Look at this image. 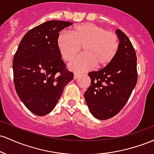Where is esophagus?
<instances>
[{
    "instance_id": "esophagus-1",
    "label": "esophagus",
    "mask_w": 154,
    "mask_h": 154,
    "mask_svg": "<svg viewBox=\"0 0 154 154\" xmlns=\"http://www.w3.org/2000/svg\"><path fill=\"white\" fill-rule=\"evenodd\" d=\"M79 76H80V75H79V74L75 73V75H74V79H77L79 77Z\"/></svg>"
}]
</instances>
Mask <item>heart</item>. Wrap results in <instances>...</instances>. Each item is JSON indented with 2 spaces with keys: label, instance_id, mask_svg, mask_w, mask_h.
<instances>
[{
  "label": "heart",
  "instance_id": "b5f03b06",
  "mask_svg": "<svg viewBox=\"0 0 154 154\" xmlns=\"http://www.w3.org/2000/svg\"><path fill=\"white\" fill-rule=\"evenodd\" d=\"M57 46L62 59L71 61L82 48L83 54L69 65L72 70L85 72L95 66L102 69L110 64L119 49V39L115 33L91 23H84L72 28V34L58 35Z\"/></svg>",
  "mask_w": 154,
  "mask_h": 154
}]
</instances>
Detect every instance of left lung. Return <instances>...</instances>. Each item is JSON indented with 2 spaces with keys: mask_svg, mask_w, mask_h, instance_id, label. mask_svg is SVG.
I'll list each match as a JSON object with an SVG mask.
<instances>
[{
  "mask_svg": "<svg viewBox=\"0 0 154 154\" xmlns=\"http://www.w3.org/2000/svg\"><path fill=\"white\" fill-rule=\"evenodd\" d=\"M119 49L110 64L88 76L91 85L85 93L90 111L96 119L113 117L125 106L137 80V56L131 42L120 29L116 30Z\"/></svg>",
  "mask_w": 154,
  "mask_h": 154,
  "instance_id": "8db88e82",
  "label": "left lung"
}]
</instances>
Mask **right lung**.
<instances>
[{
	"label": "right lung",
	"mask_w": 154,
	"mask_h": 154,
	"mask_svg": "<svg viewBox=\"0 0 154 154\" xmlns=\"http://www.w3.org/2000/svg\"><path fill=\"white\" fill-rule=\"evenodd\" d=\"M69 22L51 20L24 35L13 59L14 82L24 106L38 116L49 114L63 88L73 79L57 46V38Z\"/></svg>",
	"instance_id": "1"
}]
</instances>
